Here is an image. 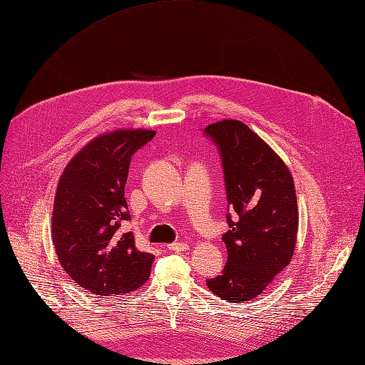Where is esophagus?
I'll use <instances>...</instances> for the list:
<instances>
[{"instance_id":"34e87169","label":"esophagus","mask_w":365,"mask_h":365,"mask_svg":"<svg viewBox=\"0 0 365 365\" xmlns=\"http://www.w3.org/2000/svg\"><path fill=\"white\" fill-rule=\"evenodd\" d=\"M187 245L186 243H171L168 245V249L171 252H183V250H187Z\"/></svg>"}]
</instances>
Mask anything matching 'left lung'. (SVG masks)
Returning <instances> with one entry per match:
<instances>
[{
    "mask_svg": "<svg viewBox=\"0 0 365 365\" xmlns=\"http://www.w3.org/2000/svg\"><path fill=\"white\" fill-rule=\"evenodd\" d=\"M224 165L230 230L222 235L228 259L224 272L207 280L222 299L242 303L261 295L294 255L298 207L288 165L240 120L205 126Z\"/></svg>",
    "mask_w": 365,
    "mask_h": 365,
    "instance_id": "8db88e82",
    "label": "left lung"
}]
</instances>
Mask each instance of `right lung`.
I'll use <instances>...</instances> for the list:
<instances>
[{
  "label": "right lung",
  "instance_id": "obj_1",
  "mask_svg": "<svg viewBox=\"0 0 365 365\" xmlns=\"http://www.w3.org/2000/svg\"><path fill=\"white\" fill-rule=\"evenodd\" d=\"M152 130H115L92 138L62 171L52 213L56 257L78 287L95 295L137 291L155 257L135 247L125 200L131 156L153 138Z\"/></svg>",
  "mask_w": 365,
  "mask_h": 365
}]
</instances>
